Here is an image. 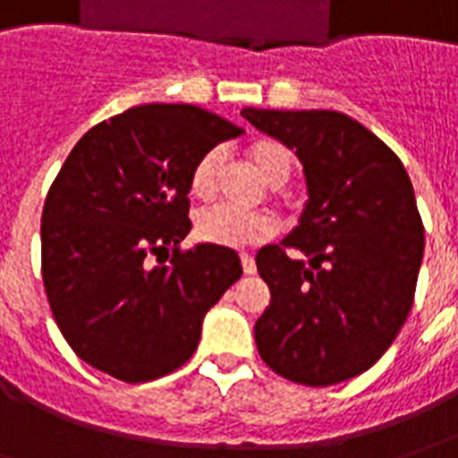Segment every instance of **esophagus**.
I'll use <instances>...</instances> for the list:
<instances>
[{
    "label": "esophagus",
    "instance_id": "34e87169",
    "mask_svg": "<svg viewBox=\"0 0 458 458\" xmlns=\"http://www.w3.org/2000/svg\"><path fill=\"white\" fill-rule=\"evenodd\" d=\"M240 262H242V272H245V275H255V272H258V265H255V259H252V255H248V252L240 255Z\"/></svg>",
    "mask_w": 458,
    "mask_h": 458
}]
</instances>
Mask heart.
Here are the masks:
<instances>
[{"instance_id":"b5f03b06","label":"heart","mask_w":458,"mask_h":458,"mask_svg":"<svg viewBox=\"0 0 458 458\" xmlns=\"http://www.w3.org/2000/svg\"><path fill=\"white\" fill-rule=\"evenodd\" d=\"M245 159L272 189L284 186L292 176L294 157L284 141L272 137H259L245 147ZM223 171V151L208 149L200 154L189 174V191L193 199L208 200L218 189V176ZM277 233V223L269 213H240L228 206H213L200 210L193 223V235L200 242L216 248H250L265 242Z\"/></svg>"}]
</instances>
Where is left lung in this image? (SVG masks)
I'll return each instance as SVG.
<instances>
[{"label": "left lung", "mask_w": 458, "mask_h": 458, "mask_svg": "<svg viewBox=\"0 0 458 458\" xmlns=\"http://www.w3.org/2000/svg\"><path fill=\"white\" fill-rule=\"evenodd\" d=\"M242 117L297 151L309 191L297 228L255 258L272 294L258 351L292 383H344L380 360L412 309L424 255L412 181L385 141L336 110Z\"/></svg>", "instance_id": "left-lung-1"}]
</instances>
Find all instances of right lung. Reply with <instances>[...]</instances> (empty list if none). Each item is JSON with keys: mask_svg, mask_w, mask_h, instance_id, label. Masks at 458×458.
<instances>
[{"mask_svg": "<svg viewBox=\"0 0 458 458\" xmlns=\"http://www.w3.org/2000/svg\"><path fill=\"white\" fill-rule=\"evenodd\" d=\"M242 127L196 105L151 103L95 124L48 189L41 275L78 358L122 383L174 373L199 348L203 317L242 275L235 250L189 235V174ZM172 250L169 266L148 258Z\"/></svg>", "mask_w": 458, "mask_h": 458, "instance_id": "right-lung-1", "label": "right lung"}]
</instances>
